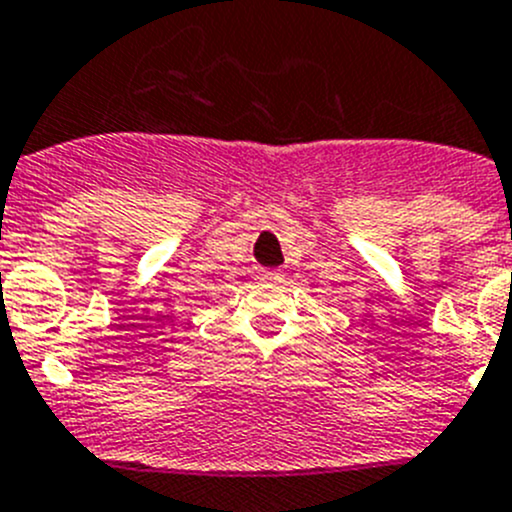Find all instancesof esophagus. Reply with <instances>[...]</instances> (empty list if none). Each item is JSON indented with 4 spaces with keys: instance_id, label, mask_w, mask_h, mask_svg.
<instances>
[{
    "instance_id": "1",
    "label": "esophagus",
    "mask_w": 512,
    "mask_h": 512,
    "mask_svg": "<svg viewBox=\"0 0 512 512\" xmlns=\"http://www.w3.org/2000/svg\"><path fill=\"white\" fill-rule=\"evenodd\" d=\"M259 279L266 284H276V281H281V271H261Z\"/></svg>"
}]
</instances>
